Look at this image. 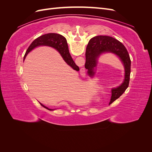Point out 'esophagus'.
I'll list each match as a JSON object with an SVG mask.
<instances>
[{
	"mask_svg": "<svg viewBox=\"0 0 152 152\" xmlns=\"http://www.w3.org/2000/svg\"><path fill=\"white\" fill-rule=\"evenodd\" d=\"M80 72V74L82 75H84L86 74V73H85V69L84 68H81Z\"/></svg>",
	"mask_w": 152,
	"mask_h": 152,
	"instance_id": "esophagus-1",
	"label": "esophagus"
}]
</instances>
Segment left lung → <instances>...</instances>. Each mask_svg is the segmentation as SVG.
Listing matches in <instances>:
<instances>
[{"mask_svg":"<svg viewBox=\"0 0 152 152\" xmlns=\"http://www.w3.org/2000/svg\"><path fill=\"white\" fill-rule=\"evenodd\" d=\"M104 53H112L120 58L125 69V78L123 83L116 88L112 89L110 103L118 99L125 92L129 86L131 74V61L129 54L125 46L118 40L109 36H96L92 38L87 44L86 50L85 68L90 76H94V68L98 63V59Z\"/></svg>","mask_w":152,"mask_h":152,"instance_id":"8db88e82","label":"left lung"}]
</instances>
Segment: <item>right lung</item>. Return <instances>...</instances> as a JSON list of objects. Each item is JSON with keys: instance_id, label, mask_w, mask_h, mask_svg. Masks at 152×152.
<instances>
[{"instance_id": "add662e5", "label": "right lung", "mask_w": 152, "mask_h": 152, "mask_svg": "<svg viewBox=\"0 0 152 152\" xmlns=\"http://www.w3.org/2000/svg\"><path fill=\"white\" fill-rule=\"evenodd\" d=\"M40 45H48V46H50L56 49L60 53L61 56L64 59V60H65V61L68 65H70L72 68H73L77 71L79 70V66H77L75 65V62L73 61V59L70 56V53H69L66 40L61 35L51 33L40 36L39 37L35 39L30 45V46L27 49L25 53L24 58L31 50H33L36 47L40 46ZM40 104L45 108L49 110H52L48 108V107H45L44 105L41 104L40 103Z\"/></svg>"}]
</instances>
